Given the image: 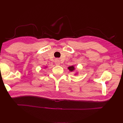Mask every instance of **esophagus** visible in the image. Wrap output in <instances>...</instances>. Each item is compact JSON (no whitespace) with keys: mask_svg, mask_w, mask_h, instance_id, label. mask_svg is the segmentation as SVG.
<instances>
[{"mask_svg":"<svg viewBox=\"0 0 123 123\" xmlns=\"http://www.w3.org/2000/svg\"><path fill=\"white\" fill-rule=\"evenodd\" d=\"M55 65H56V66H58V65H59L60 64V60L59 59H55Z\"/></svg>","mask_w":123,"mask_h":123,"instance_id":"obj_1","label":"esophagus"}]
</instances>
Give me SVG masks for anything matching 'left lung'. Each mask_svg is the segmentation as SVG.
Here are the masks:
<instances>
[{"mask_svg":"<svg viewBox=\"0 0 123 123\" xmlns=\"http://www.w3.org/2000/svg\"><path fill=\"white\" fill-rule=\"evenodd\" d=\"M68 69L70 70V71H73L75 70V68H74V66H70V67H68Z\"/></svg>","mask_w":123,"mask_h":123,"instance_id":"left-lung-1","label":"left lung"}]
</instances>
